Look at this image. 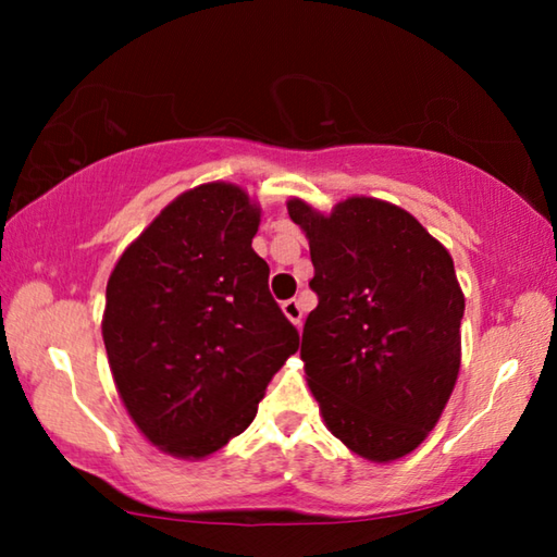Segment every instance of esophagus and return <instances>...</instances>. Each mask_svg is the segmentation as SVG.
<instances>
[{"label":"esophagus","instance_id":"1","mask_svg":"<svg viewBox=\"0 0 557 557\" xmlns=\"http://www.w3.org/2000/svg\"><path fill=\"white\" fill-rule=\"evenodd\" d=\"M282 312H285V317H287L289 322L295 324L297 329L301 326V307H299V301H297V299H287V301H282Z\"/></svg>","mask_w":557,"mask_h":557}]
</instances>
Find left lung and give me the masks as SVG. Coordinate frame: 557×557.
<instances>
[{"label":"left lung","mask_w":557,"mask_h":557,"mask_svg":"<svg viewBox=\"0 0 557 557\" xmlns=\"http://www.w3.org/2000/svg\"><path fill=\"white\" fill-rule=\"evenodd\" d=\"M305 231L319 305L301 361L324 425L354 455L395 461L422 445L455 391L465 295L445 245L371 196L322 213L287 201Z\"/></svg>","instance_id":"1"}]
</instances>
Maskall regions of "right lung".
I'll return each mask as SVG.
<instances>
[{
  "instance_id": "obj_1",
  "label": "right lung",
  "mask_w": 557,
  "mask_h": 557,
  "mask_svg": "<svg viewBox=\"0 0 557 557\" xmlns=\"http://www.w3.org/2000/svg\"><path fill=\"white\" fill-rule=\"evenodd\" d=\"M260 206L235 184L188 188L110 272L102 342L137 430L203 459L250 425L299 334L256 250Z\"/></svg>"
}]
</instances>
